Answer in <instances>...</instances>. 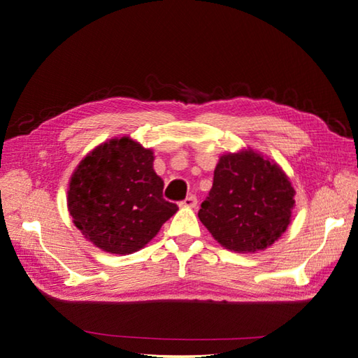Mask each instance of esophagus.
<instances>
[{"label": "esophagus", "mask_w": 358, "mask_h": 358, "mask_svg": "<svg viewBox=\"0 0 358 358\" xmlns=\"http://www.w3.org/2000/svg\"><path fill=\"white\" fill-rule=\"evenodd\" d=\"M196 205H197V199H196V196H189V197H186L183 202H181V207H186V208H196Z\"/></svg>", "instance_id": "1"}]
</instances>
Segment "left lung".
Returning <instances> with one entry per match:
<instances>
[{
  "label": "left lung",
  "mask_w": 358,
  "mask_h": 358,
  "mask_svg": "<svg viewBox=\"0 0 358 358\" xmlns=\"http://www.w3.org/2000/svg\"><path fill=\"white\" fill-rule=\"evenodd\" d=\"M295 189L273 159L252 148L224 153L199 220L217 243L234 252L264 251L286 232Z\"/></svg>",
  "instance_id": "8db88e82"
}]
</instances>
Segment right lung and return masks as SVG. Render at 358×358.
Returning <instances> with one entry per match:
<instances>
[{
  "mask_svg": "<svg viewBox=\"0 0 358 358\" xmlns=\"http://www.w3.org/2000/svg\"><path fill=\"white\" fill-rule=\"evenodd\" d=\"M155 155L129 136L102 142L78 162L68 210L88 241L110 254H132L156 237L178 207L162 199Z\"/></svg>",
  "mask_w": 358,
  "mask_h": 358,
  "instance_id": "1",
  "label": "right lung"
}]
</instances>
